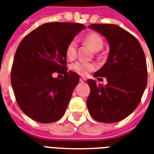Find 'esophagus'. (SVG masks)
Wrapping results in <instances>:
<instances>
[{
    "label": "esophagus",
    "instance_id": "obj_1",
    "mask_svg": "<svg viewBox=\"0 0 154 154\" xmlns=\"http://www.w3.org/2000/svg\"><path fill=\"white\" fill-rule=\"evenodd\" d=\"M85 81H86V78H83V77H81V78H80L81 82H84Z\"/></svg>",
    "mask_w": 154,
    "mask_h": 154
}]
</instances>
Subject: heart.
I'll return each mask as SVG.
<instances>
[{
    "label": "heart",
    "mask_w": 154,
    "mask_h": 154,
    "mask_svg": "<svg viewBox=\"0 0 154 154\" xmlns=\"http://www.w3.org/2000/svg\"><path fill=\"white\" fill-rule=\"evenodd\" d=\"M84 41L88 45H90L94 51L100 50L103 47L104 41L102 37L97 33H89L84 37ZM77 41L75 39L71 40L67 44L65 50V54L67 59L72 60L77 56ZM97 68V65L93 63H89L86 61H77L71 65V69L79 74L81 76H87Z\"/></svg>",
    "instance_id": "b5f03b06"
}]
</instances>
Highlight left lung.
Instances as JSON below:
<instances>
[{
    "label": "left lung",
    "instance_id": "obj_1",
    "mask_svg": "<svg viewBox=\"0 0 154 154\" xmlns=\"http://www.w3.org/2000/svg\"><path fill=\"white\" fill-rule=\"evenodd\" d=\"M88 28L99 32L110 44L106 63L94 77H106L102 86L88 79L90 95L87 106L99 122L116 123L129 116L139 106L147 86L145 55L138 39L116 25L93 24Z\"/></svg>",
    "mask_w": 154,
    "mask_h": 154
}]
</instances>
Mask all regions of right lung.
Instances as JSON below:
<instances>
[{
	"instance_id": "1",
	"label": "right lung",
	"mask_w": 154,
	"mask_h": 154,
	"mask_svg": "<svg viewBox=\"0 0 154 154\" xmlns=\"http://www.w3.org/2000/svg\"><path fill=\"white\" fill-rule=\"evenodd\" d=\"M86 27L82 24L52 22L38 26L22 39L11 74L19 106L39 123L55 122L66 111L79 75L67 71V44ZM63 73L64 78L52 77Z\"/></svg>"
}]
</instances>
